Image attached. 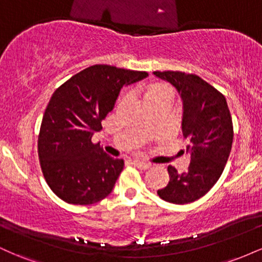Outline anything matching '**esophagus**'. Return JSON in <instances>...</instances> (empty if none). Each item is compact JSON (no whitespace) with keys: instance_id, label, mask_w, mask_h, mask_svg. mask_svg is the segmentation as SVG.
<instances>
[{"instance_id":"34e87169","label":"esophagus","mask_w":262,"mask_h":262,"mask_svg":"<svg viewBox=\"0 0 262 262\" xmlns=\"http://www.w3.org/2000/svg\"><path fill=\"white\" fill-rule=\"evenodd\" d=\"M133 164L135 165L137 167H139V169H143V170H146L149 169L151 165H150V162H146V161H140V160H134Z\"/></svg>"}]
</instances>
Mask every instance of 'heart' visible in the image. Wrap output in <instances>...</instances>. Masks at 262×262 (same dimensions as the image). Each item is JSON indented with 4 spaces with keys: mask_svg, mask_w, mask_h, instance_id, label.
Returning a JSON list of instances; mask_svg holds the SVG:
<instances>
[{
    "mask_svg": "<svg viewBox=\"0 0 262 262\" xmlns=\"http://www.w3.org/2000/svg\"><path fill=\"white\" fill-rule=\"evenodd\" d=\"M160 93H171V90L167 86L156 85L149 90L148 93H146V97H148V96H152V95H160Z\"/></svg>",
    "mask_w": 262,
    "mask_h": 262,
    "instance_id": "heart-1",
    "label": "heart"
}]
</instances>
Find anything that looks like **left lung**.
<instances>
[{
  "instance_id": "obj_1",
  "label": "left lung",
  "mask_w": 262,
  "mask_h": 262,
  "mask_svg": "<svg viewBox=\"0 0 262 262\" xmlns=\"http://www.w3.org/2000/svg\"><path fill=\"white\" fill-rule=\"evenodd\" d=\"M167 81L182 100V134L188 140V170L179 173L169 166L170 181L158 189L159 197L175 204L194 202L203 197L223 172L233 145V122L227 100L197 75L181 71H155Z\"/></svg>"
}]
</instances>
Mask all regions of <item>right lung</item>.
Instances as JSON below:
<instances>
[{
	"mask_svg": "<svg viewBox=\"0 0 262 262\" xmlns=\"http://www.w3.org/2000/svg\"><path fill=\"white\" fill-rule=\"evenodd\" d=\"M148 73L93 65L74 75L53 93L38 138V155L45 181L71 204L97 203L112 192L124 161L103 151L91 139L113 110L123 86Z\"/></svg>",
	"mask_w": 262,
	"mask_h": 262,
	"instance_id": "1",
	"label": "right lung"
}]
</instances>
